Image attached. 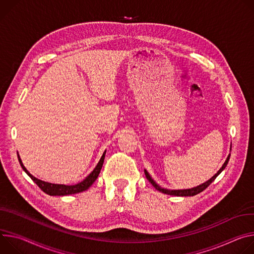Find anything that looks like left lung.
I'll list each match as a JSON object with an SVG mask.
<instances>
[{
  "mask_svg": "<svg viewBox=\"0 0 254 254\" xmlns=\"http://www.w3.org/2000/svg\"><path fill=\"white\" fill-rule=\"evenodd\" d=\"M229 158H230V154L228 155V157H227V159H226V161L224 162V164L222 165V167L220 168L219 170V172L214 176V177H212L209 181H207L206 183H204V184H202V185H200V186H198V187H195V188H192V189H188V190H166V189H162V188H160L158 185H156V183L150 178V176H149V174L146 172V171H144V174H145V177H146V179L149 181V183L157 190H159V191H161V192H163V193H166V194H171V195H179V196H188V195H194V194H198V193H200L201 191H203L204 190H206L214 181H215V179L222 173V171L224 170L225 167H226V165L228 164V161H229Z\"/></svg>",
  "mask_w": 254,
  "mask_h": 254,
  "instance_id": "1",
  "label": "left lung"
}]
</instances>
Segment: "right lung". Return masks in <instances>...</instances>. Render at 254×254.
Returning a JSON list of instances; mask_svg holds the SVG:
<instances>
[{
    "label": "right lung",
    "mask_w": 254,
    "mask_h": 254,
    "mask_svg": "<svg viewBox=\"0 0 254 254\" xmlns=\"http://www.w3.org/2000/svg\"><path fill=\"white\" fill-rule=\"evenodd\" d=\"M105 154H106V151L103 153L99 163L97 164V166L95 167V170L86 178L84 179L81 183H78L76 185H73V186H65V185H55V184H50V183H46V182H43V181H40L38 179H36L35 177H33L29 172H28L25 166L23 165L21 159H20V156L18 154V159H19V162L23 168V171L29 176L31 178V180L47 194L49 195H66V194H72V193H76V192H80V191H83V190H87L93 184L94 182L98 179L99 177V174L102 170V166H103V163H104V159H105Z\"/></svg>",
    "instance_id": "add662e5"
}]
</instances>
